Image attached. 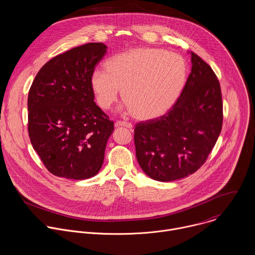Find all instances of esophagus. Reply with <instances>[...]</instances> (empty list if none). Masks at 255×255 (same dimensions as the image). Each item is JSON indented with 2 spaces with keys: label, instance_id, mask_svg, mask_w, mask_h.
Here are the masks:
<instances>
[{
  "label": "esophagus",
  "instance_id": "obj_1",
  "mask_svg": "<svg viewBox=\"0 0 255 255\" xmlns=\"http://www.w3.org/2000/svg\"><path fill=\"white\" fill-rule=\"evenodd\" d=\"M116 126H123V127L129 128V129L132 128V124L129 123V122H125V121H117Z\"/></svg>",
  "mask_w": 255,
  "mask_h": 255
}]
</instances>
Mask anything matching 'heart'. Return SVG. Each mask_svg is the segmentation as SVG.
I'll use <instances>...</instances> for the list:
<instances>
[{
	"mask_svg": "<svg viewBox=\"0 0 255 255\" xmlns=\"http://www.w3.org/2000/svg\"><path fill=\"white\" fill-rule=\"evenodd\" d=\"M91 77L99 107L110 108L119 90L126 108L139 120L155 119L172 107L187 78V63L179 54L158 48H134L117 54Z\"/></svg>",
	"mask_w": 255,
	"mask_h": 255,
	"instance_id": "b5f03b06",
	"label": "heart"
}]
</instances>
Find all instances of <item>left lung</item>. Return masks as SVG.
Segmentation results:
<instances>
[{
    "label": "left lung",
    "instance_id": "obj_1",
    "mask_svg": "<svg viewBox=\"0 0 255 255\" xmlns=\"http://www.w3.org/2000/svg\"><path fill=\"white\" fill-rule=\"evenodd\" d=\"M192 70L180 96L161 117L139 122L134 129L136 157L152 179L170 181L196 172L219 137L223 103L211 66L191 52Z\"/></svg>",
    "mask_w": 255,
    "mask_h": 255
}]
</instances>
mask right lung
I'll return each mask as SVG.
<instances>
[{"instance_id": "obj_1", "label": "right lung", "mask_w": 255, "mask_h": 255, "mask_svg": "<svg viewBox=\"0 0 255 255\" xmlns=\"http://www.w3.org/2000/svg\"><path fill=\"white\" fill-rule=\"evenodd\" d=\"M107 52L87 43L46 62L28 94V132L34 150L56 176L86 179L101 169L114 122L94 102L91 77Z\"/></svg>"}]
</instances>
